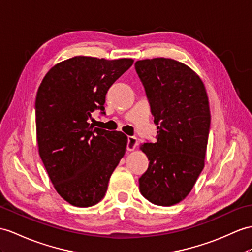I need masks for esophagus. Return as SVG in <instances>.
Wrapping results in <instances>:
<instances>
[{"label":"esophagus","instance_id":"1","mask_svg":"<svg viewBox=\"0 0 252 252\" xmlns=\"http://www.w3.org/2000/svg\"><path fill=\"white\" fill-rule=\"evenodd\" d=\"M138 145V139L136 137H128V143H127V151H134Z\"/></svg>","mask_w":252,"mask_h":252}]
</instances>
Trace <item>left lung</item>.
<instances>
[{
    "instance_id": "left-lung-1",
    "label": "left lung",
    "mask_w": 252,
    "mask_h": 252,
    "mask_svg": "<svg viewBox=\"0 0 252 252\" xmlns=\"http://www.w3.org/2000/svg\"><path fill=\"white\" fill-rule=\"evenodd\" d=\"M136 70L149 98L157 142L140 150L150 160L139 188L153 204L171 206L185 199L204 168L211 126L204 83L179 61H137Z\"/></svg>"
}]
</instances>
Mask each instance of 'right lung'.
I'll return each mask as SVG.
<instances>
[{
    "label": "right lung",
    "instance_id": "obj_1",
    "mask_svg": "<svg viewBox=\"0 0 252 252\" xmlns=\"http://www.w3.org/2000/svg\"><path fill=\"white\" fill-rule=\"evenodd\" d=\"M132 63V59L80 55L54 65L39 85L35 101L39 156L55 190L73 206L101 201L125 155L127 136L96 128L90 119L95 110H105L109 88Z\"/></svg>",
    "mask_w": 252,
    "mask_h": 252
}]
</instances>
